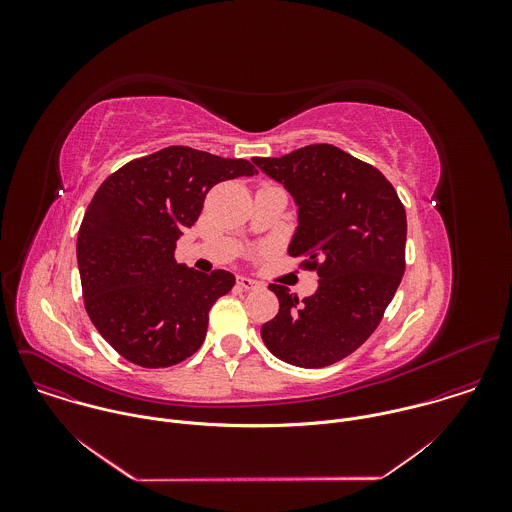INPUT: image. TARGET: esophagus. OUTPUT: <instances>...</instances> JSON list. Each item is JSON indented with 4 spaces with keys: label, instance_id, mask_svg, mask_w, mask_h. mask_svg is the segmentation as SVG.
<instances>
[{
    "label": "esophagus",
    "instance_id": "obj_1",
    "mask_svg": "<svg viewBox=\"0 0 512 512\" xmlns=\"http://www.w3.org/2000/svg\"><path fill=\"white\" fill-rule=\"evenodd\" d=\"M236 284H238L242 290H256V288H258V282H254V280H250V278H246V276H238Z\"/></svg>",
    "mask_w": 512,
    "mask_h": 512
}]
</instances>
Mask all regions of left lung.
<instances>
[{"instance_id": "1", "label": "left lung", "mask_w": 512, "mask_h": 512, "mask_svg": "<svg viewBox=\"0 0 512 512\" xmlns=\"http://www.w3.org/2000/svg\"><path fill=\"white\" fill-rule=\"evenodd\" d=\"M252 161L292 195L297 228L288 252L319 276L317 292L301 301L270 286L280 311L262 325V341L284 363L333 365L372 335L400 286L404 205L376 167L329 144Z\"/></svg>"}]
</instances>
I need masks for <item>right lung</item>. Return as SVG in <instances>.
<instances>
[{
  "label": "right lung",
  "mask_w": 512,
  "mask_h": 512,
  "mask_svg": "<svg viewBox=\"0 0 512 512\" xmlns=\"http://www.w3.org/2000/svg\"><path fill=\"white\" fill-rule=\"evenodd\" d=\"M254 173L246 159L171 146L126 163L98 187L76 260L86 313L126 361L165 368L199 351L213 303L236 280L177 264L175 246L213 185Z\"/></svg>",
  "instance_id": "1"
}]
</instances>
